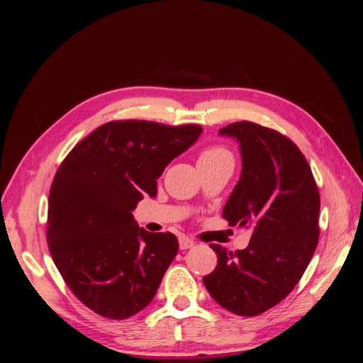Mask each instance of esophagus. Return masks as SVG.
<instances>
[{
	"label": "esophagus",
	"mask_w": 363,
	"mask_h": 363,
	"mask_svg": "<svg viewBox=\"0 0 363 363\" xmlns=\"http://www.w3.org/2000/svg\"><path fill=\"white\" fill-rule=\"evenodd\" d=\"M179 245H180V250H189L194 247V240L186 238V236H180L179 238Z\"/></svg>",
	"instance_id": "34e87169"
}]
</instances>
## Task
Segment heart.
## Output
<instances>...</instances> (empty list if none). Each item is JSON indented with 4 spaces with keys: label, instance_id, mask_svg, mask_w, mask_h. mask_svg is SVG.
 <instances>
[{
    "label": "heart",
    "instance_id": "b5f03b06",
    "mask_svg": "<svg viewBox=\"0 0 363 363\" xmlns=\"http://www.w3.org/2000/svg\"><path fill=\"white\" fill-rule=\"evenodd\" d=\"M224 157L232 159V155H230L225 148L212 147V148H208L201 152L200 160H216V159H224Z\"/></svg>",
    "mask_w": 363,
    "mask_h": 363
}]
</instances>
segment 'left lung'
<instances>
[{"label": "left lung", "instance_id": "obj_1", "mask_svg": "<svg viewBox=\"0 0 363 363\" xmlns=\"http://www.w3.org/2000/svg\"><path fill=\"white\" fill-rule=\"evenodd\" d=\"M219 136L236 139L242 160L223 218L252 233L235 255L211 245L218 265L203 283L224 309L256 316L279 304L309 265L320 236V192L303 152L279 131L242 121Z\"/></svg>", "mask_w": 363, "mask_h": 363}]
</instances>
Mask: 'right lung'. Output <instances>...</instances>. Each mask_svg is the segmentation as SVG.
I'll list each match as a JSON object with an SVG mask.
<instances>
[{
  "instance_id": "obj_1",
  "label": "right lung",
  "mask_w": 363,
  "mask_h": 363,
  "mask_svg": "<svg viewBox=\"0 0 363 363\" xmlns=\"http://www.w3.org/2000/svg\"><path fill=\"white\" fill-rule=\"evenodd\" d=\"M200 125L116 121L77 144L52 180L47 240L65 283L84 306L125 320L151 303L174 257L172 233H150L133 211L155 199L164 168L201 136Z\"/></svg>"
}]
</instances>
